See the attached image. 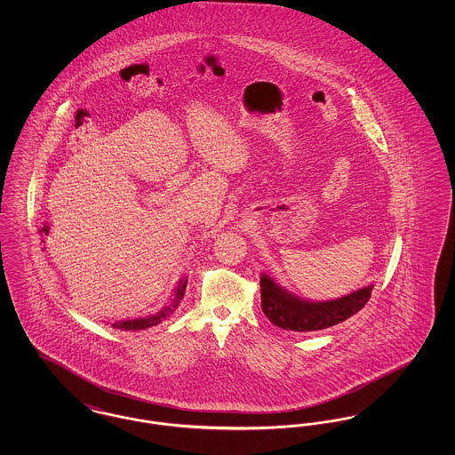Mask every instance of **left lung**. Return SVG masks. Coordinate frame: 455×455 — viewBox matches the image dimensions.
<instances>
[{
    "mask_svg": "<svg viewBox=\"0 0 455 455\" xmlns=\"http://www.w3.org/2000/svg\"><path fill=\"white\" fill-rule=\"evenodd\" d=\"M370 295L371 284L336 300L308 302L286 291L267 275L260 276V308L273 324L286 331L307 332L339 324L362 310Z\"/></svg>",
    "mask_w": 455,
    "mask_h": 455,
    "instance_id": "1",
    "label": "left lung"
}]
</instances>
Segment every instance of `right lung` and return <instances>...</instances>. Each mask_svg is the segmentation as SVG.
Listing matches in <instances>:
<instances>
[{"instance_id":"obj_1","label":"right lung","mask_w":455,"mask_h":455,"mask_svg":"<svg viewBox=\"0 0 455 455\" xmlns=\"http://www.w3.org/2000/svg\"><path fill=\"white\" fill-rule=\"evenodd\" d=\"M186 284L188 280H182L180 284L177 286L175 290V299L169 307H165L164 310H160L158 314L150 315V317H140V319H132V321H123V323H116L112 324V327H117V329H123V331H141V329H147V327H152V325L160 324L165 317H169L175 310V307L180 302V299L184 297V291H186Z\"/></svg>"}]
</instances>
